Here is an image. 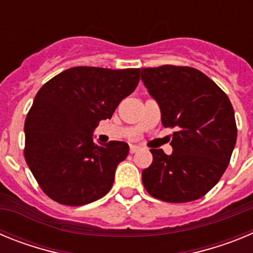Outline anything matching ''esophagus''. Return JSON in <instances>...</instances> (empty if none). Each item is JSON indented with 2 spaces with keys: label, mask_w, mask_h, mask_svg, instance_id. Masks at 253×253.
<instances>
[{
  "label": "esophagus",
  "mask_w": 253,
  "mask_h": 253,
  "mask_svg": "<svg viewBox=\"0 0 253 253\" xmlns=\"http://www.w3.org/2000/svg\"><path fill=\"white\" fill-rule=\"evenodd\" d=\"M140 147L137 146V144H131L130 146V153H135L137 151H139Z\"/></svg>",
  "instance_id": "1"
}]
</instances>
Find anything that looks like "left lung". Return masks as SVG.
Segmentation results:
<instances>
[{"instance_id":"left-lung-1","label":"left lung","mask_w":253,"mask_h":253,"mask_svg":"<svg viewBox=\"0 0 253 253\" xmlns=\"http://www.w3.org/2000/svg\"><path fill=\"white\" fill-rule=\"evenodd\" d=\"M142 81L160 105L165 128H175L172 153L151 149L153 162L142 181L153 198L187 203L213 189L227 169L237 140L228 96L191 67L142 68Z\"/></svg>"}]
</instances>
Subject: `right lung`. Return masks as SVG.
Returning <instances> with one entry per match:
<instances>
[{
	"label": "right lung",
	"instance_id": "right-lung-1",
	"mask_svg": "<svg viewBox=\"0 0 253 253\" xmlns=\"http://www.w3.org/2000/svg\"><path fill=\"white\" fill-rule=\"evenodd\" d=\"M139 75V68L73 67L38 91L24 126V154L54 202L78 207L110 191L129 146L118 140L97 144L93 130L135 90Z\"/></svg>",
	"mask_w": 253,
	"mask_h": 253
}]
</instances>
